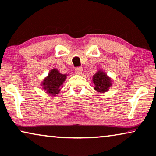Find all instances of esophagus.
Returning <instances> with one entry per match:
<instances>
[{"label":"esophagus","instance_id":"1","mask_svg":"<svg viewBox=\"0 0 156 156\" xmlns=\"http://www.w3.org/2000/svg\"><path fill=\"white\" fill-rule=\"evenodd\" d=\"M82 72V67H77L75 68V72L76 74H81Z\"/></svg>","mask_w":156,"mask_h":156}]
</instances>
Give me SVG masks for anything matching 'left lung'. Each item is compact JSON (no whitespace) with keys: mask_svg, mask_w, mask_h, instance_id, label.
Segmentation results:
<instances>
[{"mask_svg":"<svg viewBox=\"0 0 156 156\" xmlns=\"http://www.w3.org/2000/svg\"><path fill=\"white\" fill-rule=\"evenodd\" d=\"M111 79L104 72L99 71L93 76V83L94 84V89L99 92H106L112 86Z\"/></svg>","mask_w":156,"mask_h":156,"instance_id":"1","label":"left lung"}]
</instances>
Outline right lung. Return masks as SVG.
I'll list each match as a JSON object with an SVG mask.
<instances>
[{
	"instance_id": "right-lung-1",
	"label": "right lung",
	"mask_w": 156,
	"mask_h": 156,
	"mask_svg": "<svg viewBox=\"0 0 156 156\" xmlns=\"http://www.w3.org/2000/svg\"><path fill=\"white\" fill-rule=\"evenodd\" d=\"M67 77L66 74L59 73V72L56 69H52L49 73L48 76L44 79L42 85L43 89H45L47 93L52 96H55L60 91V87L63 84Z\"/></svg>"
}]
</instances>
